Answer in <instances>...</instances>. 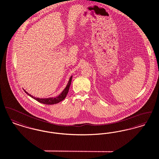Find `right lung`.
<instances>
[{
	"label": "right lung",
	"instance_id": "add662e5",
	"mask_svg": "<svg viewBox=\"0 0 159 159\" xmlns=\"http://www.w3.org/2000/svg\"><path fill=\"white\" fill-rule=\"evenodd\" d=\"M72 76H71L69 79V81L68 82V84H67V86L66 87V88L64 89V90L62 92V93L59 95V96L57 97H56V98H45V99H40V98H34L33 96L30 95V94H29L27 92H25H25L29 95L30 96V97H32V98H34V99H35L36 100H37L38 102H40V103H42L43 104H46V105H54V104H56L57 103H59L60 102L62 101L63 100L66 95H67V93L69 92V87H70V84H71V81H72Z\"/></svg>",
	"mask_w": 159,
	"mask_h": 159
}]
</instances>
